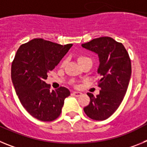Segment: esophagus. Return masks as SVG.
<instances>
[{
	"instance_id": "esophagus-1",
	"label": "esophagus",
	"mask_w": 147,
	"mask_h": 147,
	"mask_svg": "<svg viewBox=\"0 0 147 147\" xmlns=\"http://www.w3.org/2000/svg\"><path fill=\"white\" fill-rule=\"evenodd\" d=\"M82 94V93L81 92H78V91H74L72 93V95H74V96H76V97L80 96H81Z\"/></svg>"
}]
</instances>
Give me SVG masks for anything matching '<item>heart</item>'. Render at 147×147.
<instances>
[{
  "mask_svg": "<svg viewBox=\"0 0 147 147\" xmlns=\"http://www.w3.org/2000/svg\"><path fill=\"white\" fill-rule=\"evenodd\" d=\"M88 59H89V58L87 57H85V56H81V57H80L78 58V61H79L80 63H81V62H82L83 61H85ZM65 64V61H64V62H62V65H64Z\"/></svg>",
  "mask_w": 147,
  "mask_h": 147,
  "instance_id": "obj_1",
  "label": "heart"
}]
</instances>
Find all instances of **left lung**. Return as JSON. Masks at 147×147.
I'll return each mask as SVG.
<instances>
[{
    "label": "left lung",
    "mask_w": 147,
    "mask_h": 147,
    "mask_svg": "<svg viewBox=\"0 0 147 147\" xmlns=\"http://www.w3.org/2000/svg\"><path fill=\"white\" fill-rule=\"evenodd\" d=\"M82 46L98 55L97 73L101 76L99 94L95 97L87 93L90 101L84 111L93 120H105L115 112L127 92L132 73L129 54L122 43L109 37L93 39Z\"/></svg>",
    "instance_id": "8db88e82"
}]
</instances>
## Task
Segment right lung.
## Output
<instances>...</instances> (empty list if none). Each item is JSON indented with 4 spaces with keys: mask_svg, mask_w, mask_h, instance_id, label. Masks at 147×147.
<instances>
[{
    "mask_svg": "<svg viewBox=\"0 0 147 147\" xmlns=\"http://www.w3.org/2000/svg\"><path fill=\"white\" fill-rule=\"evenodd\" d=\"M72 45L34 39L18 49L11 65V81L23 107L35 119L51 121L60 115L71 92L65 87L51 91L45 80Z\"/></svg>",
    "mask_w": 147,
    "mask_h": 147,
    "instance_id": "1",
    "label": "right lung"
}]
</instances>
